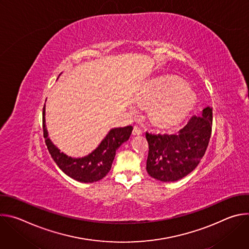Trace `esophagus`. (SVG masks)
I'll return each instance as SVG.
<instances>
[{"label": "esophagus", "mask_w": 249, "mask_h": 249, "mask_svg": "<svg viewBox=\"0 0 249 249\" xmlns=\"http://www.w3.org/2000/svg\"><path fill=\"white\" fill-rule=\"evenodd\" d=\"M143 134V132H142V130L138 127V126H134V129H133V135L134 136H140Z\"/></svg>", "instance_id": "esophagus-1"}]
</instances>
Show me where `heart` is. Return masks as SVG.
<instances>
[{
  "label": "heart",
  "instance_id": "b5f03b06",
  "mask_svg": "<svg viewBox=\"0 0 249 249\" xmlns=\"http://www.w3.org/2000/svg\"><path fill=\"white\" fill-rule=\"evenodd\" d=\"M140 103L152 106L153 122L161 128H170L180 123L196 104L195 92L178 80H162L148 88L138 96ZM138 110L136 103L131 104Z\"/></svg>",
  "mask_w": 249,
  "mask_h": 249
}]
</instances>
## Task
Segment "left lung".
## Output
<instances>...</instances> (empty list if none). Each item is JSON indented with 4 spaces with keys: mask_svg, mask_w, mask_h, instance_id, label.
<instances>
[{
    "mask_svg": "<svg viewBox=\"0 0 249 249\" xmlns=\"http://www.w3.org/2000/svg\"><path fill=\"white\" fill-rule=\"evenodd\" d=\"M212 123L213 110L207 106L200 116H192L178 134L156 135L147 132L149 175L162 182H174L193 171L207 150Z\"/></svg>",
    "mask_w": 249,
    "mask_h": 249,
    "instance_id": "obj_1",
    "label": "left lung"
}]
</instances>
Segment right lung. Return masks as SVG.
Wrapping results in <instances>:
<instances>
[{"instance_id": "add662e5", "label": "right lung", "mask_w": 249, "mask_h": 249, "mask_svg": "<svg viewBox=\"0 0 249 249\" xmlns=\"http://www.w3.org/2000/svg\"><path fill=\"white\" fill-rule=\"evenodd\" d=\"M42 122L45 143L53 160L71 178L84 183L98 181L109 172L116 151L124 142L129 140L133 130L132 126L112 128L91 153L83 158H73L62 153L48 137L45 123V104Z\"/></svg>"}]
</instances>
